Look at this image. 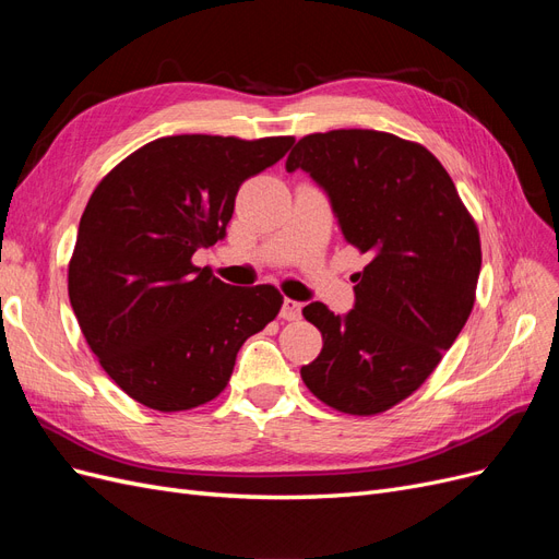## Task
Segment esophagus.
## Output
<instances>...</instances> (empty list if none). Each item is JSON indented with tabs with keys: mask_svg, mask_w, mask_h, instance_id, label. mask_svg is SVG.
<instances>
[{
	"mask_svg": "<svg viewBox=\"0 0 559 559\" xmlns=\"http://www.w3.org/2000/svg\"><path fill=\"white\" fill-rule=\"evenodd\" d=\"M300 302L298 300H292V298H284V306L280 310V317L286 319V321H296L300 319Z\"/></svg>",
	"mask_w": 559,
	"mask_h": 559,
	"instance_id": "1",
	"label": "esophagus"
}]
</instances>
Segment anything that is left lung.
<instances>
[{
	"instance_id": "1",
	"label": "left lung",
	"mask_w": 559,
	"mask_h": 559,
	"mask_svg": "<svg viewBox=\"0 0 559 559\" xmlns=\"http://www.w3.org/2000/svg\"><path fill=\"white\" fill-rule=\"evenodd\" d=\"M329 193L343 238L368 253L354 310L310 302L319 357L300 368L310 392L347 415H378L408 399L441 364L476 302L480 235L431 151L380 130L298 140L286 170Z\"/></svg>"
}]
</instances>
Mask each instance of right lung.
<instances>
[{
    "instance_id": "add662e5",
    "label": "right lung",
    "mask_w": 559,
    "mask_h": 559,
    "mask_svg": "<svg viewBox=\"0 0 559 559\" xmlns=\"http://www.w3.org/2000/svg\"><path fill=\"white\" fill-rule=\"evenodd\" d=\"M292 144L160 138L93 191L67 289L99 366L146 408L179 413L216 399L242 343L277 317L284 298L275 286H230L193 265V253L224 238L242 181Z\"/></svg>"
}]
</instances>
